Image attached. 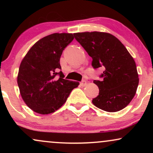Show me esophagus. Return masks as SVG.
<instances>
[{"mask_svg":"<svg viewBox=\"0 0 153 153\" xmlns=\"http://www.w3.org/2000/svg\"><path fill=\"white\" fill-rule=\"evenodd\" d=\"M86 84H87V82L85 81V80H82L81 82H80V85H81L82 87H84V86H85V85H86Z\"/></svg>","mask_w":153,"mask_h":153,"instance_id":"obj_1","label":"esophagus"}]
</instances>
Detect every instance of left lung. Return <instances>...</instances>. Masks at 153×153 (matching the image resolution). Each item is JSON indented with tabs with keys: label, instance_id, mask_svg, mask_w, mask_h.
<instances>
[{
	"label": "left lung",
	"instance_id": "8db88e82",
	"mask_svg": "<svg viewBox=\"0 0 153 153\" xmlns=\"http://www.w3.org/2000/svg\"><path fill=\"white\" fill-rule=\"evenodd\" d=\"M73 35L92 57L94 69L103 68L99 76L101 80H94L99 94L92 103L108 112L125 108L134 98L139 84L136 64L126 47L108 33L93 31Z\"/></svg>",
	"mask_w": 153,
	"mask_h": 153
}]
</instances>
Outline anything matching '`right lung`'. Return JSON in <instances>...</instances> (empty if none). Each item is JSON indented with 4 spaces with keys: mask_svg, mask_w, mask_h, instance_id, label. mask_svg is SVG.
<instances>
[{
    "mask_svg": "<svg viewBox=\"0 0 153 153\" xmlns=\"http://www.w3.org/2000/svg\"><path fill=\"white\" fill-rule=\"evenodd\" d=\"M73 39L68 33L45 36L33 45L21 62L17 78L21 96L36 113L48 114L57 111L78 86L79 82L64 79L62 71L58 72L62 51Z\"/></svg>",
    "mask_w": 153,
    "mask_h": 153,
    "instance_id": "obj_1",
    "label": "right lung"
}]
</instances>
